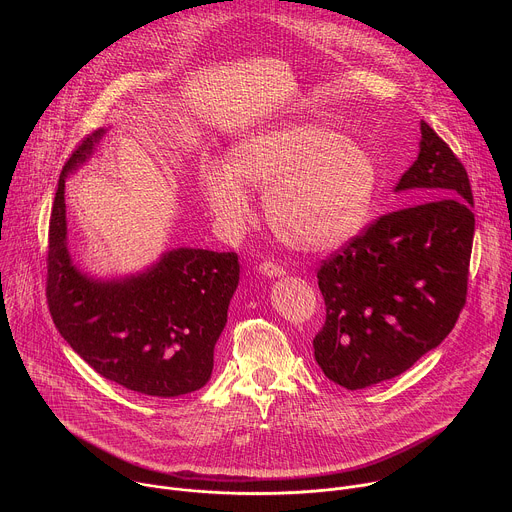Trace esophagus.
I'll return each instance as SVG.
<instances>
[{"mask_svg": "<svg viewBox=\"0 0 512 512\" xmlns=\"http://www.w3.org/2000/svg\"><path fill=\"white\" fill-rule=\"evenodd\" d=\"M259 273H263V275H267V277H281V275L285 273V269H283L281 265L273 263V261H263V263L259 265Z\"/></svg>", "mask_w": 512, "mask_h": 512, "instance_id": "obj_1", "label": "esophagus"}]
</instances>
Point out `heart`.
Listing matches in <instances>:
<instances>
[{
    "instance_id": "obj_1",
    "label": "heart",
    "mask_w": 512,
    "mask_h": 512,
    "mask_svg": "<svg viewBox=\"0 0 512 512\" xmlns=\"http://www.w3.org/2000/svg\"><path fill=\"white\" fill-rule=\"evenodd\" d=\"M265 190L263 208L275 235L304 253L334 251L367 225L377 190L371 154L316 121H277L241 137L229 162L206 160L200 188L229 231L251 212L249 188Z\"/></svg>"
}]
</instances>
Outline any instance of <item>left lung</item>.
Masks as SVG:
<instances>
[{
  "mask_svg": "<svg viewBox=\"0 0 512 512\" xmlns=\"http://www.w3.org/2000/svg\"><path fill=\"white\" fill-rule=\"evenodd\" d=\"M395 192H409L415 204L379 216L318 269L326 322L314 358L350 391L411 369L452 332L466 304L472 188L462 162L425 121L419 156Z\"/></svg>",
  "mask_w": 512,
  "mask_h": 512,
  "instance_id": "left-lung-1",
  "label": "left lung"
}]
</instances>
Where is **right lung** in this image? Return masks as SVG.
<instances>
[{
    "label": "right lung",
    "instance_id": "add662e5",
    "mask_svg": "<svg viewBox=\"0 0 512 512\" xmlns=\"http://www.w3.org/2000/svg\"><path fill=\"white\" fill-rule=\"evenodd\" d=\"M105 129L89 135L58 178L48 227V310L60 336L101 377L150 397L204 387L239 285L237 253L180 247L137 275L97 279L72 263L64 182Z\"/></svg>",
    "mask_w": 512,
    "mask_h": 512
}]
</instances>
